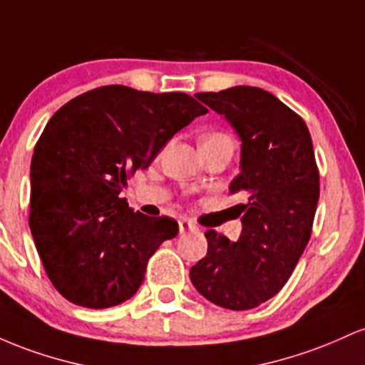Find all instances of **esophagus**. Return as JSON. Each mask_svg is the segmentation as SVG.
<instances>
[{
  "label": "esophagus",
  "mask_w": 365,
  "mask_h": 365,
  "mask_svg": "<svg viewBox=\"0 0 365 365\" xmlns=\"http://www.w3.org/2000/svg\"><path fill=\"white\" fill-rule=\"evenodd\" d=\"M196 227L193 222H191V220H187V219H181L179 220V231H181V235L182 232H187V231H196Z\"/></svg>",
  "instance_id": "obj_1"
}]
</instances>
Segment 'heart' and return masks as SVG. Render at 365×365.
<instances>
[{"label":"heart","mask_w":365,"mask_h":365,"mask_svg":"<svg viewBox=\"0 0 365 365\" xmlns=\"http://www.w3.org/2000/svg\"><path fill=\"white\" fill-rule=\"evenodd\" d=\"M215 139H229L226 134H220V133H212V134H207V136L202 138V143H207V141H215ZM200 143V145H202Z\"/></svg>","instance_id":"b5f03b06"}]
</instances>
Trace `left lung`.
I'll use <instances>...</instances> for the list:
<instances>
[{"label":"left lung","instance_id":"1","mask_svg":"<svg viewBox=\"0 0 365 365\" xmlns=\"http://www.w3.org/2000/svg\"><path fill=\"white\" fill-rule=\"evenodd\" d=\"M196 98L240 138V174L229 190L243 191L248 203L241 205L240 240L205 232L207 257L190 277L212 304L255 309L279 293L310 240L319 202L312 139L302 117L260 88L235 86Z\"/></svg>","mask_w":365,"mask_h":365}]
</instances>
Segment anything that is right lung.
Instances as JSON below:
<instances>
[{"mask_svg": "<svg viewBox=\"0 0 365 365\" xmlns=\"http://www.w3.org/2000/svg\"><path fill=\"white\" fill-rule=\"evenodd\" d=\"M207 112L190 94L103 86L50 118L32 155L29 227L61 297L108 309L138 292L150 257L179 226L134 212L120 193Z\"/></svg>", "mask_w": 365, "mask_h": 365, "instance_id": "add662e5", "label": "right lung"}]
</instances>
